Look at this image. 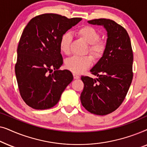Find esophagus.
<instances>
[{"mask_svg": "<svg viewBox=\"0 0 147 147\" xmlns=\"http://www.w3.org/2000/svg\"><path fill=\"white\" fill-rule=\"evenodd\" d=\"M73 76H74V79H79V78H80V76L77 75V74H74Z\"/></svg>", "mask_w": 147, "mask_h": 147, "instance_id": "1", "label": "esophagus"}]
</instances>
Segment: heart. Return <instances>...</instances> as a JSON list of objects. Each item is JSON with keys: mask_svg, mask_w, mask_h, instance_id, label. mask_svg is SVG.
<instances>
[{"mask_svg": "<svg viewBox=\"0 0 147 147\" xmlns=\"http://www.w3.org/2000/svg\"><path fill=\"white\" fill-rule=\"evenodd\" d=\"M77 35L89 44L88 51L92 54L96 60H100L103 57L106 49V41L100 39V33L95 27L91 25H84L79 28L76 31ZM72 42V35L69 32H65L61 35L59 40L60 51L65 55L70 53ZM93 58L91 55L84 57L74 56L69 58L65 62V67L75 74L84 73L91 66Z\"/></svg>", "mask_w": 147, "mask_h": 147, "instance_id": "obj_1", "label": "heart"}]
</instances>
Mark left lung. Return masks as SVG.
I'll return each mask as SVG.
<instances>
[{
    "label": "left lung",
    "instance_id": "left-lung-1",
    "mask_svg": "<svg viewBox=\"0 0 147 147\" xmlns=\"http://www.w3.org/2000/svg\"><path fill=\"white\" fill-rule=\"evenodd\" d=\"M88 23L104 26L107 46L103 57L90 70L98 78L81 77L84 87L80 100L88 112L103 116L117 109L127 94L133 78V52L129 35L119 24L106 19Z\"/></svg>",
    "mask_w": 147,
    "mask_h": 147
}]
</instances>
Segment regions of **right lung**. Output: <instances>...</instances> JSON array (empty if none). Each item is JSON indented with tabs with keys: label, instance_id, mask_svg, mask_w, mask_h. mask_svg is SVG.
<instances>
[{
	"label": "right lung",
	"instance_id": "add662e5",
	"mask_svg": "<svg viewBox=\"0 0 147 147\" xmlns=\"http://www.w3.org/2000/svg\"><path fill=\"white\" fill-rule=\"evenodd\" d=\"M81 20L45 13L31 19L24 29L17 47L15 74L21 98L33 109H49L57 104L73 80L69 70L58 69L63 64L59 40Z\"/></svg>",
	"mask_w": 147,
	"mask_h": 147
}]
</instances>
